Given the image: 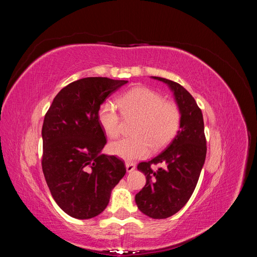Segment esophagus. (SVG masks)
Wrapping results in <instances>:
<instances>
[{
  "label": "esophagus",
  "mask_w": 257,
  "mask_h": 257,
  "mask_svg": "<svg viewBox=\"0 0 257 257\" xmlns=\"http://www.w3.org/2000/svg\"><path fill=\"white\" fill-rule=\"evenodd\" d=\"M125 167H126V172L127 173H132L133 170H135V164L134 163H131V162H126L125 163Z\"/></svg>",
  "instance_id": "34e87169"
}]
</instances>
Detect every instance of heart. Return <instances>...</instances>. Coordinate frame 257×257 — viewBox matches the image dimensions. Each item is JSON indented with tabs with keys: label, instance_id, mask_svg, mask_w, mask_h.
I'll return each mask as SVG.
<instances>
[{
	"label": "heart",
	"instance_id": "obj_1",
	"mask_svg": "<svg viewBox=\"0 0 257 257\" xmlns=\"http://www.w3.org/2000/svg\"><path fill=\"white\" fill-rule=\"evenodd\" d=\"M125 118H136L132 127L134 136L108 145V151L116 158L135 161L148 157L150 149L160 150L176 136L181 124V111L173 102H165L160 93L137 87L122 94L118 100ZM97 120L100 128L110 138L120 133L121 116L111 100L99 105Z\"/></svg>",
	"mask_w": 257,
	"mask_h": 257
}]
</instances>
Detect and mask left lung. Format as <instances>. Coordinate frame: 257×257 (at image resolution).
<instances>
[{
    "label": "left lung",
    "mask_w": 257,
    "mask_h": 257,
    "mask_svg": "<svg viewBox=\"0 0 257 257\" xmlns=\"http://www.w3.org/2000/svg\"><path fill=\"white\" fill-rule=\"evenodd\" d=\"M151 78L166 83L173 91L181 111V124L165 150L138 164L137 169L145 174L147 181L135 201L146 215L166 219L183 208L196 188L206 160V137L203 113L190 93L175 81L155 76ZM157 164L163 167L153 171L151 165Z\"/></svg>",
    "instance_id": "1"
}]
</instances>
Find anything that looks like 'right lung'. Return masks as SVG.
I'll list each match as a JSON object with an SVG mask.
<instances>
[{"label":"right lung","mask_w":257,"mask_h":257,"mask_svg":"<svg viewBox=\"0 0 257 257\" xmlns=\"http://www.w3.org/2000/svg\"><path fill=\"white\" fill-rule=\"evenodd\" d=\"M127 82L106 77L76 80L58 93L45 115L43 173L58 206L75 219L102 213L126 173L123 161L102 153L107 142L97 110Z\"/></svg>","instance_id":"add662e5"}]
</instances>
